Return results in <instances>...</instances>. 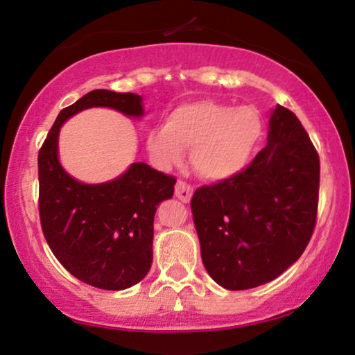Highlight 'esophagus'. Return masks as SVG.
Here are the masks:
<instances>
[{
    "instance_id": "34e87169",
    "label": "esophagus",
    "mask_w": 355,
    "mask_h": 355,
    "mask_svg": "<svg viewBox=\"0 0 355 355\" xmlns=\"http://www.w3.org/2000/svg\"><path fill=\"white\" fill-rule=\"evenodd\" d=\"M174 193H176V197L179 198V200L184 203H189L192 198L193 187L191 186V184H187L186 181H178L176 191H174Z\"/></svg>"
}]
</instances>
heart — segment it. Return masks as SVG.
Returning <instances> with one entry per match:
<instances>
[{
    "mask_svg": "<svg viewBox=\"0 0 355 355\" xmlns=\"http://www.w3.org/2000/svg\"><path fill=\"white\" fill-rule=\"evenodd\" d=\"M263 123L250 106L210 100L179 106L162 128L147 134V147L162 164L178 163L184 148H192L193 169L202 178L221 181L236 176L255 157Z\"/></svg>",
    "mask_w": 355,
    "mask_h": 355,
    "instance_id": "1",
    "label": "heart"
}]
</instances>
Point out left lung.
<instances>
[{
  "label": "left lung",
  "mask_w": 355,
  "mask_h": 355,
  "mask_svg": "<svg viewBox=\"0 0 355 355\" xmlns=\"http://www.w3.org/2000/svg\"><path fill=\"white\" fill-rule=\"evenodd\" d=\"M320 158L293 111L276 106L268 142L236 176L193 192L191 208L202 261L230 291L284 273L313 234Z\"/></svg>",
  "instance_id": "1"
}]
</instances>
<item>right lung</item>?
<instances>
[{"mask_svg": "<svg viewBox=\"0 0 355 355\" xmlns=\"http://www.w3.org/2000/svg\"><path fill=\"white\" fill-rule=\"evenodd\" d=\"M94 106L144 114L142 96L101 89L61 110L38 152V211L48 245L72 276L121 291L142 281L152 266L153 218L159 203L173 197L176 178L145 163H132L103 184L71 178L58 159V135L66 119Z\"/></svg>", "mask_w": 355, "mask_h": 355, "instance_id": "right-lung-1", "label": "right lung"}]
</instances>
